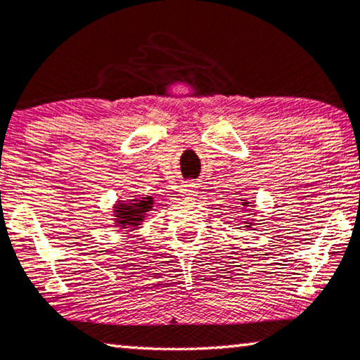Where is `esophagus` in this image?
Segmentation results:
<instances>
[{
    "instance_id": "1",
    "label": "esophagus",
    "mask_w": 360,
    "mask_h": 360,
    "mask_svg": "<svg viewBox=\"0 0 360 360\" xmlns=\"http://www.w3.org/2000/svg\"><path fill=\"white\" fill-rule=\"evenodd\" d=\"M195 193H196V185L193 184V181H186V184L184 185V188H181V195L193 196Z\"/></svg>"
}]
</instances>
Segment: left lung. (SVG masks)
<instances>
[{
    "label": "left lung",
    "mask_w": 360,
    "mask_h": 360,
    "mask_svg": "<svg viewBox=\"0 0 360 360\" xmlns=\"http://www.w3.org/2000/svg\"><path fill=\"white\" fill-rule=\"evenodd\" d=\"M240 205H243V206H245V208H249V206H254V205H250L248 200H240ZM248 211H249V210H248ZM250 214H255V213H250ZM248 216H249V214H248ZM244 223H245V228H250V226H252V224H254V219L244 221Z\"/></svg>",
    "instance_id": "obj_1"
}]
</instances>
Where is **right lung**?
Segmentation results:
<instances>
[{"mask_svg": "<svg viewBox=\"0 0 360 360\" xmlns=\"http://www.w3.org/2000/svg\"><path fill=\"white\" fill-rule=\"evenodd\" d=\"M154 208V198L149 195L127 201H117L115 205L116 228H139L149 211Z\"/></svg>", "mask_w": 360, "mask_h": 360, "instance_id": "right-lung-1", "label": "right lung"}]
</instances>
